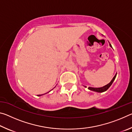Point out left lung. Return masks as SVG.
<instances>
[{
	"instance_id": "8db88e82",
	"label": "left lung",
	"mask_w": 132,
	"mask_h": 132,
	"mask_svg": "<svg viewBox=\"0 0 132 132\" xmlns=\"http://www.w3.org/2000/svg\"><path fill=\"white\" fill-rule=\"evenodd\" d=\"M109 45H110L111 47H112V45H111V44H109ZM117 73H116V75H115V76L113 77V78L112 79V80H111V81L109 82V84H108L107 85H106V86H105L104 87H100V88H94V87H89L88 88L89 90H91V91H96V92H98V93H102V92H104V91H106L110 87V86L112 85V84L113 83V81H114L115 78H116V76H117ZM86 87V86H85Z\"/></svg>"
}]
</instances>
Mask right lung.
<instances>
[{
  "label": "right lung",
  "mask_w": 132,
  "mask_h": 132,
  "mask_svg": "<svg viewBox=\"0 0 132 132\" xmlns=\"http://www.w3.org/2000/svg\"><path fill=\"white\" fill-rule=\"evenodd\" d=\"M40 95H38V96H40Z\"/></svg>",
  "instance_id": "1"
}]
</instances>
